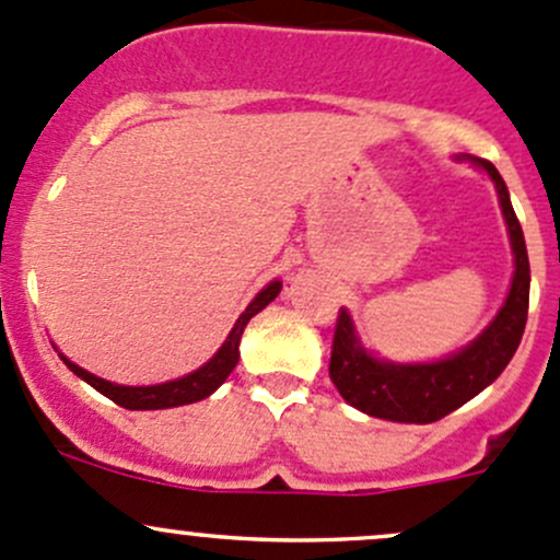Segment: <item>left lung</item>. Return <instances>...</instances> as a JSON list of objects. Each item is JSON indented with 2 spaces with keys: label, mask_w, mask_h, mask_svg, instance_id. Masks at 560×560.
Masks as SVG:
<instances>
[{
  "label": "left lung",
  "mask_w": 560,
  "mask_h": 560,
  "mask_svg": "<svg viewBox=\"0 0 560 560\" xmlns=\"http://www.w3.org/2000/svg\"><path fill=\"white\" fill-rule=\"evenodd\" d=\"M477 167L490 175L499 191L501 211L510 230L512 254H515V276H512L510 295L495 319L474 338L468 347L439 363H387L376 360L360 347L352 316L338 312L336 332H332L330 380L343 395L347 404L371 417L393 422H436L482 393L490 382L499 380L501 371L510 365L512 354L521 347V338L528 319V290L530 268L525 252L523 228L510 202L504 178L488 160L468 156Z\"/></svg>",
  "instance_id": "1"
}]
</instances>
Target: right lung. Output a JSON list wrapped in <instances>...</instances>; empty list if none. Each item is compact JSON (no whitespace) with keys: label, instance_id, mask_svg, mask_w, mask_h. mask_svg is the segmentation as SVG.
Wrapping results in <instances>:
<instances>
[{"label":"right lung","instance_id":"1","mask_svg":"<svg viewBox=\"0 0 560 560\" xmlns=\"http://www.w3.org/2000/svg\"><path fill=\"white\" fill-rule=\"evenodd\" d=\"M281 292V281H270L268 287H265L262 292H259L257 298H254L252 303L246 306V312L238 316V322H235V327L230 330L228 341L222 343V349H219L217 354H213L211 360H208L202 369L191 371V374L180 376V380H173V382H165V385H151V387H124V385H113V382H105L100 380V376L89 374V371H83L81 365L70 363L67 358H61L67 363V369L72 371V374L81 376L83 382H89L97 393H103L105 398H110L113 404L124 406V409H135V411H145V409H171V406H184V404H195V400H202L208 398V395L213 393L219 385H222L224 380L230 376V371L238 365V343H241V336H244V327L248 325V319H252L254 314L262 312L265 306H268L270 301H273L276 295Z\"/></svg>","mask_w":560,"mask_h":560}]
</instances>
